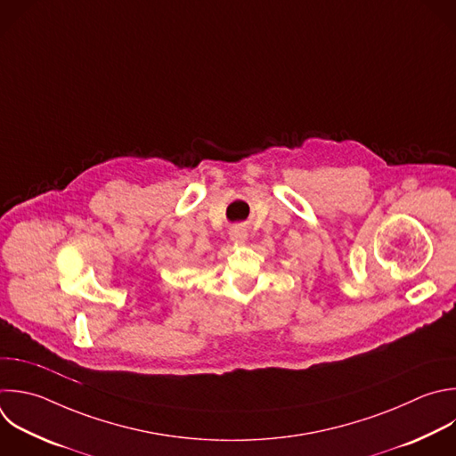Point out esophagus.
I'll use <instances>...</instances> for the list:
<instances>
[{"instance_id": "1", "label": "esophagus", "mask_w": 456, "mask_h": 456, "mask_svg": "<svg viewBox=\"0 0 456 456\" xmlns=\"http://www.w3.org/2000/svg\"><path fill=\"white\" fill-rule=\"evenodd\" d=\"M229 236H231V241L236 245H243L247 241V231L243 227H232L229 231Z\"/></svg>"}]
</instances>
